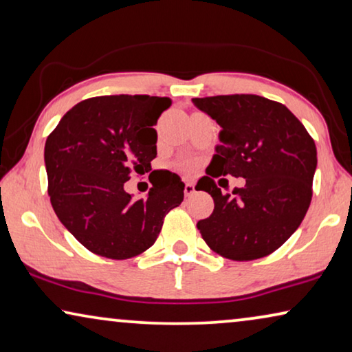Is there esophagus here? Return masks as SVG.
Returning <instances> with one entry per match:
<instances>
[{
  "label": "esophagus",
  "mask_w": 352,
  "mask_h": 352,
  "mask_svg": "<svg viewBox=\"0 0 352 352\" xmlns=\"http://www.w3.org/2000/svg\"><path fill=\"white\" fill-rule=\"evenodd\" d=\"M194 192H196V186H194V183L188 182L186 185H185V196L190 197V196H192Z\"/></svg>",
  "instance_id": "obj_1"
}]
</instances>
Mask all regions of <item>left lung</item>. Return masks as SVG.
I'll return each mask as SVG.
<instances>
[{"mask_svg":"<svg viewBox=\"0 0 352 352\" xmlns=\"http://www.w3.org/2000/svg\"><path fill=\"white\" fill-rule=\"evenodd\" d=\"M192 102L221 126L213 170L196 185L213 197L214 208L197 229L223 258H264L296 232L310 207L318 164L314 140L286 106L256 94ZM221 175L243 176L245 186L224 195L212 180Z\"/></svg>","mask_w":352,"mask_h":352,"instance_id":"obj_1","label":"left lung"}]
</instances>
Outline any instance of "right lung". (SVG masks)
Wrapping results in <instances>:
<instances>
[{
	"label": "right lung",
	"instance_id": "add662e5",
	"mask_svg": "<svg viewBox=\"0 0 352 352\" xmlns=\"http://www.w3.org/2000/svg\"><path fill=\"white\" fill-rule=\"evenodd\" d=\"M169 98L98 96L76 104L45 140L49 196L56 217L91 253L128 259L158 239L166 213L183 201L177 174L133 201L124 183L151 170L156 131Z\"/></svg>",
	"mask_w": 352,
	"mask_h": 352
}]
</instances>
